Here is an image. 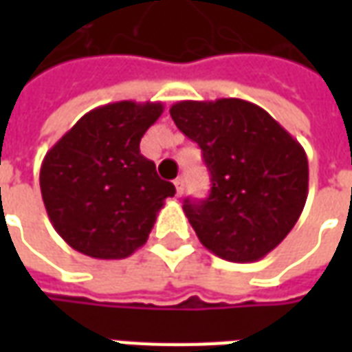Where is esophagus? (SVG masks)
<instances>
[{"instance_id": "esophagus-1", "label": "esophagus", "mask_w": 352, "mask_h": 352, "mask_svg": "<svg viewBox=\"0 0 352 352\" xmlns=\"http://www.w3.org/2000/svg\"><path fill=\"white\" fill-rule=\"evenodd\" d=\"M173 184H175L177 196H181V194H183V190H184V181L181 179V177H179V179H175V181H173Z\"/></svg>"}]
</instances>
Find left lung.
<instances>
[{
	"mask_svg": "<svg viewBox=\"0 0 352 352\" xmlns=\"http://www.w3.org/2000/svg\"><path fill=\"white\" fill-rule=\"evenodd\" d=\"M169 115L201 148L211 173L206 199H184L201 245L228 262H256L294 228L307 199L303 146L251 101H177Z\"/></svg>",
	"mask_w": 352,
	"mask_h": 352,
	"instance_id": "obj_1",
	"label": "left lung"
}]
</instances>
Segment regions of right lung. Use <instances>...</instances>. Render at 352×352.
I'll list each match as a JSON object with an SVG mask.
<instances>
[{
	"label": "right lung",
	"mask_w": 352,
	"mask_h": 352,
	"mask_svg": "<svg viewBox=\"0 0 352 352\" xmlns=\"http://www.w3.org/2000/svg\"><path fill=\"white\" fill-rule=\"evenodd\" d=\"M160 101H115L77 120L45 154L39 173L47 214L75 251L100 260L128 258L143 247L175 186L139 153Z\"/></svg>",
	"instance_id": "right-lung-1"
}]
</instances>
